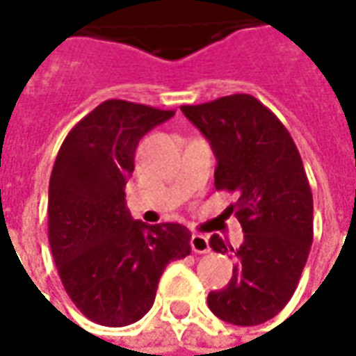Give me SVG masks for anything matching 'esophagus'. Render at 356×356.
Segmentation results:
<instances>
[{
	"instance_id": "1",
	"label": "esophagus",
	"mask_w": 356,
	"mask_h": 356,
	"mask_svg": "<svg viewBox=\"0 0 356 356\" xmlns=\"http://www.w3.org/2000/svg\"><path fill=\"white\" fill-rule=\"evenodd\" d=\"M190 248H192L194 253H208L210 252V239L202 236V234H194L190 238Z\"/></svg>"
}]
</instances>
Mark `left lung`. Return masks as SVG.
Instances as JSON below:
<instances>
[{
    "label": "left lung",
    "mask_w": 356,
    "mask_h": 356,
    "mask_svg": "<svg viewBox=\"0 0 356 356\" xmlns=\"http://www.w3.org/2000/svg\"><path fill=\"white\" fill-rule=\"evenodd\" d=\"M210 140L218 166L216 190L236 192L227 213L238 218V250L218 234L213 252H234L224 289L208 295L216 317L252 327L275 317L293 297L313 243V194L289 130L252 95H229L180 106Z\"/></svg>",
    "instance_id": "1"
}]
</instances>
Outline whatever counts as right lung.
I'll use <instances>...</instances> for the list:
<instances>
[{"label":"right lung","mask_w":356,"mask_h":356,"mask_svg":"<svg viewBox=\"0 0 356 356\" xmlns=\"http://www.w3.org/2000/svg\"><path fill=\"white\" fill-rule=\"evenodd\" d=\"M174 117L111 99L81 118L55 158L49 180V243L76 309L104 327L143 319L166 266L190 255L182 224L146 226L130 218L127 178L144 134Z\"/></svg>","instance_id":"1"}]
</instances>
